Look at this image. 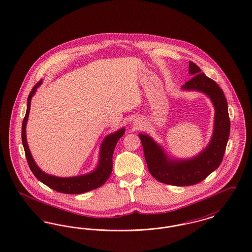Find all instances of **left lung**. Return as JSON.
Masks as SVG:
<instances>
[{
    "label": "left lung",
    "mask_w": 252,
    "mask_h": 252,
    "mask_svg": "<svg viewBox=\"0 0 252 252\" xmlns=\"http://www.w3.org/2000/svg\"><path fill=\"white\" fill-rule=\"evenodd\" d=\"M189 73L193 78L186 82L182 89L204 93L215 107L214 131L207 147L193 158L172 159L151 137L139 134L147 167L153 177L164 184L178 187L196 185L218 169L221 164L230 136L228 104L223 91L190 61Z\"/></svg>",
    "instance_id": "8db88e82"
}]
</instances>
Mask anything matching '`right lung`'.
I'll return each instance as SVG.
<instances>
[{
  "label": "right lung",
  "instance_id": "obj_1",
  "mask_svg": "<svg viewBox=\"0 0 252 252\" xmlns=\"http://www.w3.org/2000/svg\"><path fill=\"white\" fill-rule=\"evenodd\" d=\"M41 83L42 81L37 82L31 91L30 94L28 96L27 111L22 122V128H21L22 144L24 147L25 156H26L31 171H32L33 175L43 184H45L46 186H48L49 188H51L56 191L64 193V194H81V193L90 191L99 188L102 185H104V183L109 179L111 175V171H112V155H113L117 141H119V139L125 133V128L123 127L121 129L107 136L104 139V141H102L99 162L94 171H92L88 174L74 176V177H57V176L45 173L44 171H41L33 160L28 147L27 140H26V125H27L29 112H30L31 100L32 95L35 94L36 89L40 86Z\"/></svg>",
  "mask_w": 252,
  "mask_h": 252
}]
</instances>
